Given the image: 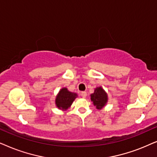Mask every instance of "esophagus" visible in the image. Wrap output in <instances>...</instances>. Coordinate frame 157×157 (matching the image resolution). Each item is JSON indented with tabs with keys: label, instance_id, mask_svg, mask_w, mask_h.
<instances>
[{
	"label": "esophagus",
	"instance_id": "34e87169",
	"mask_svg": "<svg viewBox=\"0 0 157 157\" xmlns=\"http://www.w3.org/2000/svg\"><path fill=\"white\" fill-rule=\"evenodd\" d=\"M81 96H82V98H86V96H87L86 92H82V93H81Z\"/></svg>",
	"mask_w": 157,
	"mask_h": 157
}]
</instances>
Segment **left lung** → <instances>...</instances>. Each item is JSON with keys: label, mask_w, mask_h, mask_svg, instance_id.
<instances>
[{"label": "left lung", "mask_w": 157, "mask_h": 157, "mask_svg": "<svg viewBox=\"0 0 157 157\" xmlns=\"http://www.w3.org/2000/svg\"><path fill=\"white\" fill-rule=\"evenodd\" d=\"M91 101L98 110L102 109L108 102V95L103 87H98L95 89L93 93L90 95Z\"/></svg>", "instance_id": "1"}]
</instances>
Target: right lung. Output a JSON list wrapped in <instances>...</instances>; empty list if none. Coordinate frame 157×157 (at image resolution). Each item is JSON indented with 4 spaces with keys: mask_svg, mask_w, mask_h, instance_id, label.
<instances>
[{
    "mask_svg": "<svg viewBox=\"0 0 157 157\" xmlns=\"http://www.w3.org/2000/svg\"><path fill=\"white\" fill-rule=\"evenodd\" d=\"M77 97L76 93L70 92L67 88L63 87L60 90L56 97L55 104L59 109L66 110L70 107Z\"/></svg>",
    "mask_w": 157,
    "mask_h": 157,
    "instance_id": "right-lung-1",
    "label": "right lung"
}]
</instances>
